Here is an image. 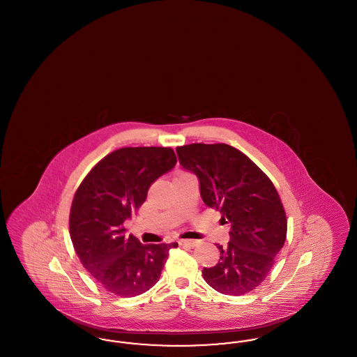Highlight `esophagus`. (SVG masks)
Here are the masks:
<instances>
[{"mask_svg":"<svg viewBox=\"0 0 357 357\" xmlns=\"http://www.w3.org/2000/svg\"><path fill=\"white\" fill-rule=\"evenodd\" d=\"M198 243L197 239H181L179 245L181 246H187V248H194Z\"/></svg>","mask_w":357,"mask_h":357,"instance_id":"esophagus-1","label":"esophagus"}]
</instances>
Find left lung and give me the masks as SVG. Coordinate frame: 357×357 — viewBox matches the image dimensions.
I'll return each mask as SVG.
<instances>
[{
	"instance_id": "8db88e82",
	"label": "left lung",
	"mask_w": 357,
	"mask_h": 357,
	"mask_svg": "<svg viewBox=\"0 0 357 357\" xmlns=\"http://www.w3.org/2000/svg\"><path fill=\"white\" fill-rule=\"evenodd\" d=\"M182 167L199 179L201 197L230 225V241L217 245L215 266L204 268V281L217 291L242 296L272 271L287 239V214L268 175L237 149L192 143L176 147Z\"/></svg>"
}]
</instances>
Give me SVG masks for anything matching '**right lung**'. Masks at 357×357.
<instances>
[{
  "label": "right lung",
  "instance_id": "add662e5",
  "mask_svg": "<svg viewBox=\"0 0 357 357\" xmlns=\"http://www.w3.org/2000/svg\"><path fill=\"white\" fill-rule=\"evenodd\" d=\"M170 147H124L108 153L75 192L69 234L85 269L102 288L135 297L159 281L169 252L178 243L143 245L126 236L123 223L144 204L153 182L170 171Z\"/></svg>",
  "mask_w": 357,
  "mask_h": 357
}]
</instances>
